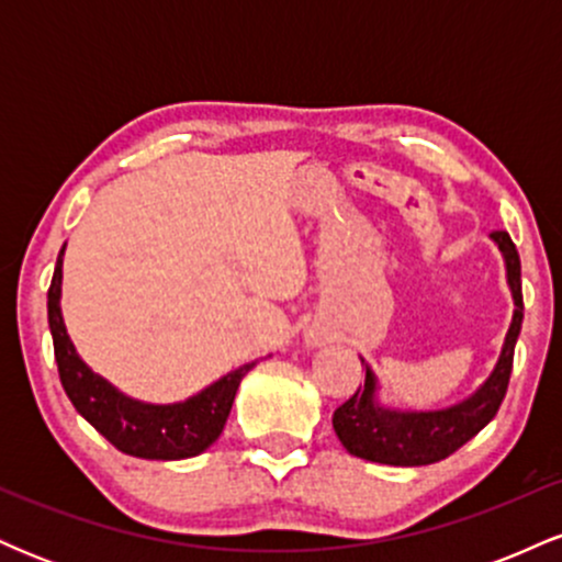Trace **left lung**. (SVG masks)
<instances>
[{
    "label": "left lung",
    "instance_id": "left-lung-1",
    "mask_svg": "<svg viewBox=\"0 0 562 562\" xmlns=\"http://www.w3.org/2000/svg\"><path fill=\"white\" fill-rule=\"evenodd\" d=\"M492 240L502 250L507 269V285L513 293L515 312L492 375L465 402L436 412H402L389 409L378 402L375 372L364 364V389L340 404L333 415L335 436L340 438L348 454L380 465L417 468L447 460L462 443H468L479 430L494 420L502 398L507 393L513 353L524 325V293H520V256L507 232H492Z\"/></svg>",
    "mask_w": 562,
    "mask_h": 562
}]
</instances>
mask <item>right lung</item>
<instances>
[{
	"mask_svg": "<svg viewBox=\"0 0 562 562\" xmlns=\"http://www.w3.org/2000/svg\"><path fill=\"white\" fill-rule=\"evenodd\" d=\"M63 254H66V245L57 256L53 285L47 293V317L60 383L76 412L115 449L142 457V460H187L209 449L222 436L240 380L248 375V370H254L256 362L237 367L235 372L218 378L216 383L187 402L145 404L128 398L105 378L89 370L87 362L76 353L74 340L68 338L60 312Z\"/></svg>",
	"mask_w": 562,
	"mask_h": 562,
	"instance_id": "add662e5",
	"label": "right lung"
}]
</instances>
